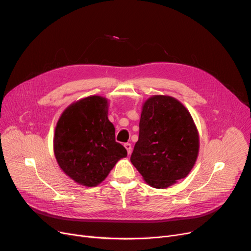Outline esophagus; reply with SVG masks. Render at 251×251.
<instances>
[{"label":"esophagus","mask_w":251,"mask_h":251,"mask_svg":"<svg viewBox=\"0 0 251 251\" xmlns=\"http://www.w3.org/2000/svg\"><path fill=\"white\" fill-rule=\"evenodd\" d=\"M124 147H125V149L127 150V152H128V154H130L131 153V151H132V146H131V143H125L124 144Z\"/></svg>","instance_id":"1"}]
</instances>
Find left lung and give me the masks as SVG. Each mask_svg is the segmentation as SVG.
Returning <instances> with one entry per match:
<instances>
[{
  "mask_svg": "<svg viewBox=\"0 0 251 251\" xmlns=\"http://www.w3.org/2000/svg\"><path fill=\"white\" fill-rule=\"evenodd\" d=\"M199 150L193 119L179 100L169 96H152L146 100L130 161L149 185L164 189L185 178Z\"/></svg>",
  "mask_w": 251,
  "mask_h": 251,
  "instance_id": "obj_1",
  "label": "left lung"
}]
</instances>
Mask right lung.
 <instances>
[{
  "mask_svg": "<svg viewBox=\"0 0 251 251\" xmlns=\"http://www.w3.org/2000/svg\"><path fill=\"white\" fill-rule=\"evenodd\" d=\"M54 152L63 172L83 186L102 182L127 151L115 140L108 100L90 96L66 109L56 126Z\"/></svg>",
  "mask_w": 251,
  "mask_h": 251,
  "instance_id": "right-lung-1",
  "label": "right lung"
}]
</instances>
